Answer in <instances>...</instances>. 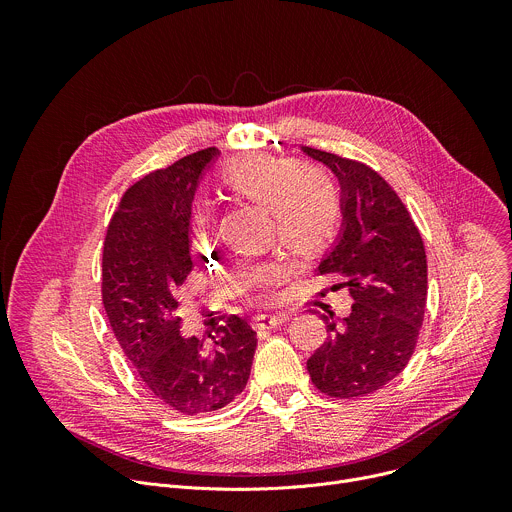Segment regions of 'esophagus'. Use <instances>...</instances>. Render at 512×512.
Returning a JSON list of instances; mask_svg holds the SVG:
<instances>
[{
    "label": "esophagus",
    "mask_w": 512,
    "mask_h": 512,
    "mask_svg": "<svg viewBox=\"0 0 512 512\" xmlns=\"http://www.w3.org/2000/svg\"><path fill=\"white\" fill-rule=\"evenodd\" d=\"M291 318L289 312H277V314H259L255 318V324L257 326H263V328H277L281 324H285L287 320Z\"/></svg>",
    "instance_id": "obj_1"
}]
</instances>
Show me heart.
<instances>
[{
	"mask_svg": "<svg viewBox=\"0 0 512 512\" xmlns=\"http://www.w3.org/2000/svg\"><path fill=\"white\" fill-rule=\"evenodd\" d=\"M227 180L233 188L275 210L279 237L291 247H320L338 225L340 206L334 188L326 180L310 176V170L298 160L257 156L233 166ZM285 275V263L263 261L247 265L241 277L249 291L265 298Z\"/></svg>",
	"mask_w": 512,
	"mask_h": 512,
	"instance_id": "obj_1",
	"label": "heart"
}]
</instances>
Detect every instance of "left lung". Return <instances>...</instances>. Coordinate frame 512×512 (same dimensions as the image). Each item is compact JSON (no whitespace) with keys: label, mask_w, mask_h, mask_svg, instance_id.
<instances>
[{"label":"left lung","mask_w":512,"mask_h":512,"mask_svg":"<svg viewBox=\"0 0 512 512\" xmlns=\"http://www.w3.org/2000/svg\"><path fill=\"white\" fill-rule=\"evenodd\" d=\"M340 184L342 229L318 273L342 275L354 300L342 320H326V340L308 358L316 389L354 399L383 389L415 350L427 302L421 235L397 192L367 164L314 148Z\"/></svg>","instance_id":"obj_1"}]
</instances>
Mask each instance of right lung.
<instances>
[{"instance_id":"add662e5","label":"right lung","mask_w":512,"mask_h":512,"mask_svg":"<svg viewBox=\"0 0 512 512\" xmlns=\"http://www.w3.org/2000/svg\"><path fill=\"white\" fill-rule=\"evenodd\" d=\"M216 148L150 172L123 194L103 249V306L143 385L170 409L198 415L247 385L257 332L229 316L210 340L182 336L176 291L192 271L190 214Z\"/></svg>"}]
</instances>
